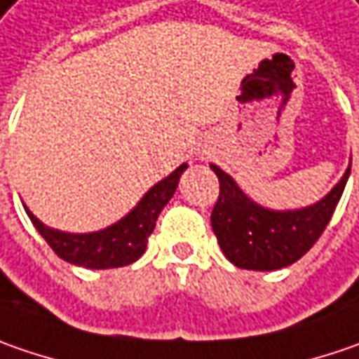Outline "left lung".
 <instances>
[{
    "label": "left lung",
    "mask_w": 359,
    "mask_h": 359,
    "mask_svg": "<svg viewBox=\"0 0 359 359\" xmlns=\"http://www.w3.org/2000/svg\"><path fill=\"white\" fill-rule=\"evenodd\" d=\"M219 179V198L210 225L225 257L253 271H273L302 259L318 243L346 189L350 166L332 193L313 207L299 210H267L251 203L235 180L210 164Z\"/></svg>",
    "instance_id": "8db88e82"
}]
</instances>
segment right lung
I'll use <instances>...</instances> for the list:
<instances>
[{
  "mask_svg": "<svg viewBox=\"0 0 359 359\" xmlns=\"http://www.w3.org/2000/svg\"><path fill=\"white\" fill-rule=\"evenodd\" d=\"M184 168L187 164H180L172 175L154 184L122 221L98 233L70 235V233L54 231L39 223L27 209L25 212L32 219L34 226L38 229L39 235L54 249V253L60 259L86 269L124 267L134 263L144 253L150 233L156 225V219L164 209V205L170 201V196L175 195Z\"/></svg>",
  "mask_w": 359,
  "mask_h": 359,
  "instance_id": "add662e5",
  "label": "right lung"
}]
</instances>
